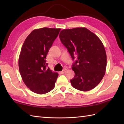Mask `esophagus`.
<instances>
[{"label":"esophagus","instance_id":"1","mask_svg":"<svg viewBox=\"0 0 124 124\" xmlns=\"http://www.w3.org/2000/svg\"><path fill=\"white\" fill-rule=\"evenodd\" d=\"M67 71V69H64L61 72V73H62V74H64V73H65V72Z\"/></svg>","mask_w":124,"mask_h":124}]
</instances>
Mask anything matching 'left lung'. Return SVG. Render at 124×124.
<instances>
[{"label":"left lung","instance_id":"8db88e82","mask_svg":"<svg viewBox=\"0 0 124 124\" xmlns=\"http://www.w3.org/2000/svg\"><path fill=\"white\" fill-rule=\"evenodd\" d=\"M73 60L75 77L70 80L73 87L88 91L98 85L103 78L107 67V55L102 41L95 34L85 28L64 29L59 35Z\"/></svg>","mask_w":124,"mask_h":124}]
</instances>
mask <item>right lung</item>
<instances>
[{"label": "right lung", "instance_id": "1", "mask_svg": "<svg viewBox=\"0 0 124 124\" xmlns=\"http://www.w3.org/2000/svg\"><path fill=\"white\" fill-rule=\"evenodd\" d=\"M61 29L43 28L33 30L23 43L18 67L23 82L31 91L44 94L55 87L59 74L47 66V54Z\"/></svg>", "mask_w": 124, "mask_h": 124}]
</instances>
